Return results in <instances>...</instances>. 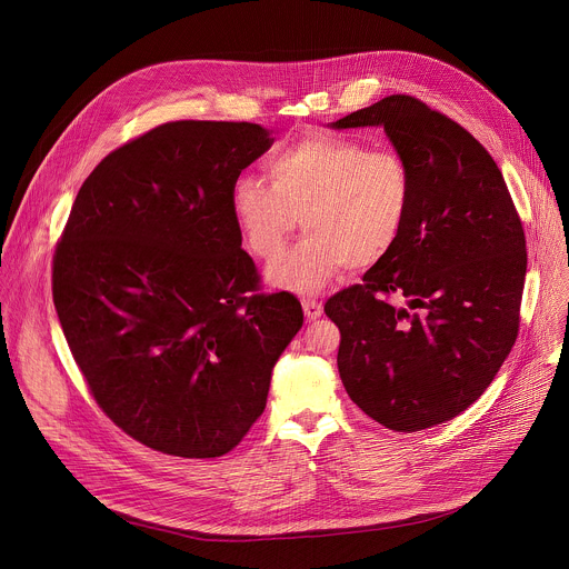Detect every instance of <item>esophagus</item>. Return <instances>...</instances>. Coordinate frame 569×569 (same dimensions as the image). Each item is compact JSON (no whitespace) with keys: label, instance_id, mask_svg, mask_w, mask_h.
Instances as JSON below:
<instances>
[{"label":"esophagus","instance_id":"esophagus-1","mask_svg":"<svg viewBox=\"0 0 569 569\" xmlns=\"http://www.w3.org/2000/svg\"><path fill=\"white\" fill-rule=\"evenodd\" d=\"M302 311H305L307 320H316L322 313V302H318L313 298H307V300H302Z\"/></svg>","mask_w":569,"mask_h":569}]
</instances>
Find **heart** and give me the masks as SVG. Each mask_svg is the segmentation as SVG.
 Here are the masks:
<instances>
[{"instance_id": "heart-1", "label": "heart", "mask_w": 569, "mask_h": 569, "mask_svg": "<svg viewBox=\"0 0 569 569\" xmlns=\"http://www.w3.org/2000/svg\"><path fill=\"white\" fill-rule=\"evenodd\" d=\"M269 179L238 177L231 208L249 251L267 262L303 221V242L264 271L280 291L316 293L346 267L381 262L408 223L412 174L390 150L313 132L271 159Z\"/></svg>"}]
</instances>
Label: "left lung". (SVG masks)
Here are the masks:
<instances>
[{
    "instance_id": "1",
    "label": "left lung",
    "mask_w": 569,
    "mask_h": 569,
    "mask_svg": "<svg viewBox=\"0 0 569 569\" xmlns=\"http://www.w3.org/2000/svg\"><path fill=\"white\" fill-rule=\"evenodd\" d=\"M329 128H383L412 174L397 247L325 305L340 329V381L390 430L443 423L489 388L516 343L520 217L491 154L412 96H388Z\"/></svg>"
}]
</instances>
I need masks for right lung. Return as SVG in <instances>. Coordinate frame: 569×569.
Here are the masks:
<instances>
[{
	"mask_svg": "<svg viewBox=\"0 0 569 569\" xmlns=\"http://www.w3.org/2000/svg\"><path fill=\"white\" fill-rule=\"evenodd\" d=\"M273 141L256 123L159 126L96 166L58 244L53 305L96 403L168 456L236 448L302 327L291 293L247 296L258 271L231 208Z\"/></svg>",
	"mask_w": 569,
	"mask_h": 569,
	"instance_id": "add662e5",
	"label": "right lung"
}]
</instances>
